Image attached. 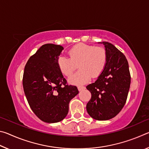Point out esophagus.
<instances>
[{
    "mask_svg": "<svg viewBox=\"0 0 149 149\" xmlns=\"http://www.w3.org/2000/svg\"><path fill=\"white\" fill-rule=\"evenodd\" d=\"M85 87L84 86H81V85H79V86H77V89H78V90L79 91H81V90H83V89H85Z\"/></svg>",
    "mask_w": 149,
    "mask_h": 149,
    "instance_id": "34e87169",
    "label": "esophagus"
}]
</instances>
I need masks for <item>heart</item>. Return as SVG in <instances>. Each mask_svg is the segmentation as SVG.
<instances>
[{"mask_svg": "<svg viewBox=\"0 0 149 149\" xmlns=\"http://www.w3.org/2000/svg\"><path fill=\"white\" fill-rule=\"evenodd\" d=\"M70 58L61 55L57 59V65L60 72L70 76L79 65V71L68 78L72 85H83L87 83L91 77H97L102 74L107 63L106 50L101 47L85 43H79L70 49Z\"/></svg>", "mask_w": 149, "mask_h": 149, "instance_id": "obj_1", "label": "heart"}]
</instances>
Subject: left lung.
<instances>
[{"instance_id":"obj_1","label":"left lung","mask_w":149,"mask_h":149,"mask_svg":"<svg viewBox=\"0 0 149 149\" xmlns=\"http://www.w3.org/2000/svg\"><path fill=\"white\" fill-rule=\"evenodd\" d=\"M107 59L104 70L95 83L86 87L91 99L86 106L88 114L97 120L115 117L125 104L131 83L129 64L114 45L103 41Z\"/></svg>"}]
</instances>
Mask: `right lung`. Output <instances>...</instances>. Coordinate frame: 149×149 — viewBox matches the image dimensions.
Masks as SVG:
<instances>
[{
  "label": "right lung",
  "instance_id": "1",
  "mask_svg": "<svg viewBox=\"0 0 149 149\" xmlns=\"http://www.w3.org/2000/svg\"><path fill=\"white\" fill-rule=\"evenodd\" d=\"M63 49L58 45H42L24 68L23 87L27 102L35 114L47 123L64 120L70 100L79 93L77 87L66 85L58 68L57 59Z\"/></svg>",
  "mask_w": 149,
  "mask_h": 149
}]
</instances>
